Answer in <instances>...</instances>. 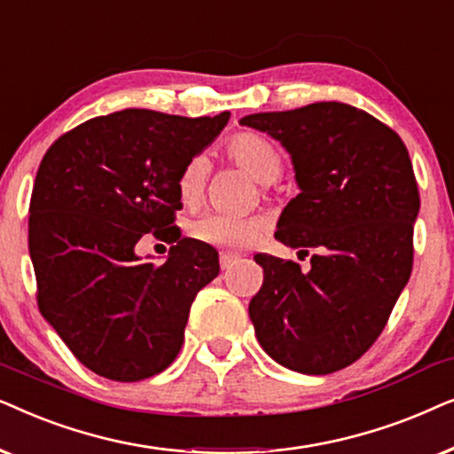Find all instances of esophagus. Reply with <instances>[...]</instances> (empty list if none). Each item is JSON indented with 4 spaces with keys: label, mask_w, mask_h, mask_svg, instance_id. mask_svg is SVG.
Instances as JSON below:
<instances>
[{
    "label": "esophagus",
    "mask_w": 454,
    "mask_h": 454,
    "mask_svg": "<svg viewBox=\"0 0 454 454\" xmlns=\"http://www.w3.org/2000/svg\"><path fill=\"white\" fill-rule=\"evenodd\" d=\"M239 259V255L237 253H228V251H222L220 253V265H222V270H228L231 268V265L237 262Z\"/></svg>",
    "instance_id": "esophagus-1"
}]
</instances>
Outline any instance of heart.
Listing matches in <instances>:
<instances>
[{
  "mask_svg": "<svg viewBox=\"0 0 454 454\" xmlns=\"http://www.w3.org/2000/svg\"><path fill=\"white\" fill-rule=\"evenodd\" d=\"M223 153L234 164L251 174L257 183L271 184L282 172V153L270 138L253 130L237 132L223 145ZM209 164L203 157H192L178 174L176 191L186 207L201 205L207 189ZM268 232V220L262 215L232 217L207 214L191 223V237L197 243L220 247V249L240 251L255 245Z\"/></svg>",
  "mask_w": 454,
  "mask_h": 454,
  "instance_id": "heart-1",
  "label": "heart"
}]
</instances>
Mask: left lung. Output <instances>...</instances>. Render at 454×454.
<instances>
[{
  "instance_id": "8db88e82",
  "label": "left lung",
  "mask_w": 454,
  "mask_h": 454,
  "mask_svg": "<svg viewBox=\"0 0 454 454\" xmlns=\"http://www.w3.org/2000/svg\"><path fill=\"white\" fill-rule=\"evenodd\" d=\"M293 157L301 192L284 207L276 240L311 255V270L257 253L263 284L249 316L265 353L299 373L325 376L365 355L413 270L419 211L403 138L357 107L319 101L251 114Z\"/></svg>"
}]
</instances>
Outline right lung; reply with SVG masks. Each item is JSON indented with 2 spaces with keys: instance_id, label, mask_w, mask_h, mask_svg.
<instances>
[{
  "instance_id": "add662e5",
  "label": "right lung",
  "mask_w": 454,
  "mask_h": 454,
  "mask_svg": "<svg viewBox=\"0 0 454 454\" xmlns=\"http://www.w3.org/2000/svg\"><path fill=\"white\" fill-rule=\"evenodd\" d=\"M228 118L122 110L78 124L41 160L28 207L37 305L97 376L138 382L178 357L192 301L220 259L174 223L176 180ZM149 231L173 245L166 264L137 259Z\"/></svg>"
}]
</instances>
